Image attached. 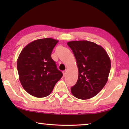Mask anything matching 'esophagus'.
Returning <instances> with one entry per match:
<instances>
[{
	"mask_svg": "<svg viewBox=\"0 0 129 129\" xmlns=\"http://www.w3.org/2000/svg\"><path fill=\"white\" fill-rule=\"evenodd\" d=\"M62 73H63V76H66V73H67V71H63V72H62Z\"/></svg>",
	"mask_w": 129,
	"mask_h": 129,
	"instance_id": "1",
	"label": "esophagus"
}]
</instances>
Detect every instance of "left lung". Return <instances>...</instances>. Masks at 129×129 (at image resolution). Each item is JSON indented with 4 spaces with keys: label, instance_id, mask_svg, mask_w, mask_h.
<instances>
[{
    "label": "left lung",
    "instance_id": "obj_1",
    "mask_svg": "<svg viewBox=\"0 0 129 129\" xmlns=\"http://www.w3.org/2000/svg\"><path fill=\"white\" fill-rule=\"evenodd\" d=\"M75 56L78 69L77 81L71 93L81 100L94 97L105 85L111 68L110 57L101 45L86 40L67 43Z\"/></svg>",
    "mask_w": 129,
    "mask_h": 129
}]
</instances>
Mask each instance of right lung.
Returning a JSON list of instances; mask_svg holds the SVG:
<instances>
[{"label":"right lung","instance_id":"add662e5","mask_svg":"<svg viewBox=\"0 0 129 129\" xmlns=\"http://www.w3.org/2000/svg\"><path fill=\"white\" fill-rule=\"evenodd\" d=\"M58 42L52 38L34 40L24 48L17 60L19 80L29 94L38 98L49 95L62 76L51 53Z\"/></svg>","mask_w":129,"mask_h":129}]
</instances>
